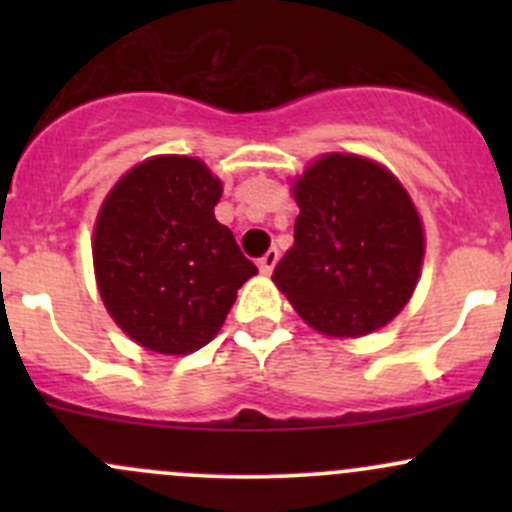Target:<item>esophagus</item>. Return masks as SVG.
I'll return each instance as SVG.
<instances>
[{
  "label": "esophagus",
  "mask_w": 512,
  "mask_h": 512,
  "mask_svg": "<svg viewBox=\"0 0 512 512\" xmlns=\"http://www.w3.org/2000/svg\"><path fill=\"white\" fill-rule=\"evenodd\" d=\"M277 260H280V252H277L275 247H272V250H267L265 255L260 257V262H257V265H260L262 275H272V270H275Z\"/></svg>",
  "instance_id": "1"
}]
</instances>
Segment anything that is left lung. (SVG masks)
Instances as JSON below:
<instances>
[{
  "mask_svg": "<svg viewBox=\"0 0 512 512\" xmlns=\"http://www.w3.org/2000/svg\"><path fill=\"white\" fill-rule=\"evenodd\" d=\"M292 198L294 245L272 282L324 337L384 329L414 297L426 255L409 190L379 160L322 153L292 180Z\"/></svg>",
  "mask_w": 512,
  "mask_h": 512,
  "instance_id": "left-lung-1",
  "label": "left lung"
}]
</instances>
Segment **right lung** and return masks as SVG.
I'll use <instances>...</instances> for the list:
<instances>
[{
  "mask_svg": "<svg viewBox=\"0 0 512 512\" xmlns=\"http://www.w3.org/2000/svg\"><path fill=\"white\" fill-rule=\"evenodd\" d=\"M223 180L200 158L151 156L98 208L91 252L101 302L138 347L198 352L225 324L257 267L215 220Z\"/></svg>",
  "mask_w": 512,
  "mask_h": 512,
  "instance_id": "add662e5",
  "label": "right lung"
}]
</instances>
